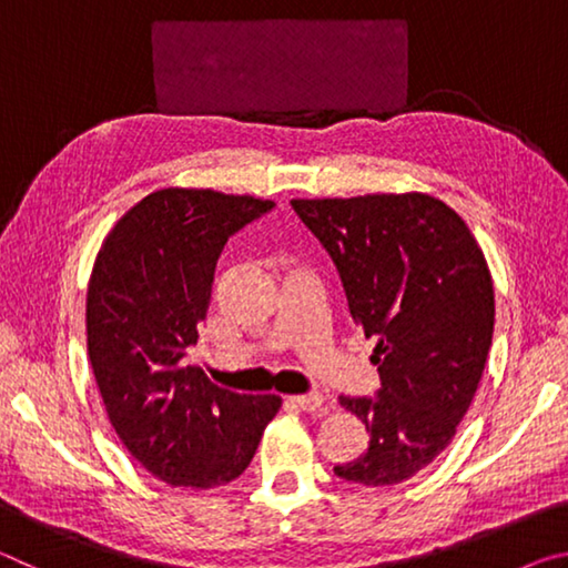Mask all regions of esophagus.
I'll list each match as a JSON object with an SVG mask.
<instances>
[{"label":"esophagus","instance_id":"34e87169","mask_svg":"<svg viewBox=\"0 0 568 568\" xmlns=\"http://www.w3.org/2000/svg\"><path fill=\"white\" fill-rule=\"evenodd\" d=\"M293 403L303 410H321L325 406L323 393H305V396H295Z\"/></svg>","mask_w":568,"mask_h":568}]
</instances>
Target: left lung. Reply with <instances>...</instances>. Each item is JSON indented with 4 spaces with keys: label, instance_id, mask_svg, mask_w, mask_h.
<instances>
[{
    "label": "left lung",
    "instance_id": "8db88e82",
    "mask_svg": "<svg viewBox=\"0 0 568 568\" xmlns=\"http://www.w3.org/2000/svg\"><path fill=\"white\" fill-rule=\"evenodd\" d=\"M328 250L353 323L376 338V398L341 396L368 448L335 476L393 486L426 468L456 436L484 376L494 335V281L466 220L428 192L295 197Z\"/></svg>",
    "mask_w": 568,
    "mask_h": 568
}]
</instances>
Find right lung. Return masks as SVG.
Masks as SVG:
<instances>
[{"label": "right lung", "instance_id": "right-lung-1", "mask_svg": "<svg viewBox=\"0 0 568 568\" xmlns=\"http://www.w3.org/2000/svg\"><path fill=\"white\" fill-rule=\"evenodd\" d=\"M273 200L162 187L102 240L88 285V353L114 434L170 486L215 488L247 468L275 393H233L185 365L227 237Z\"/></svg>", "mask_w": 568, "mask_h": 568}]
</instances>
